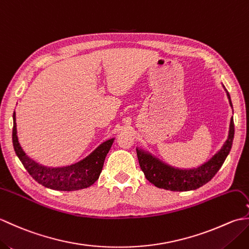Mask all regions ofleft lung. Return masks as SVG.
I'll return each instance as SVG.
<instances>
[{"label":"left lung","mask_w":249,"mask_h":249,"mask_svg":"<svg viewBox=\"0 0 249 249\" xmlns=\"http://www.w3.org/2000/svg\"><path fill=\"white\" fill-rule=\"evenodd\" d=\"M224 87V86H223ZM229 99V104L232 107L230 95L224 87ZM234 137V123L233 116L230 120L228 138L225 141L223 146L220 147L215 154L197 168L181 169L170 166L169 163L162 161L157 156L152 154L151 152L137 146V156H138L139 165L141 170L143 171L146 179L154 184L158 188L174 192H188V190L197 189L204 184L210 182L217 171L223 166L227 156L229 155L232 142Z\"/></svg>","instance_id":"obj_1"}]
</instances>
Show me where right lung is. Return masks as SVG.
<instances>
[{
    "instance_id": "obj_1",
    "label": "right lung",
    "mask_w": 249,
    "mask_h": 249,
    "mask_svg": "<svg viewBox=\"0 0 249 249\" xmlns=\"http://www.w3.org/2000/svg\"><path fill=\"white\" fill-rule=\"evenodd\" d=\"M13 144L16 154L20 161L36 182L54 190L62 192H73L91 186L99 178L103 170L105 158L112 145L115 138H111L100 143L89 154L71 165L63 167H48L37 162L31 158L21 146L16 123V112L13 115Z\"/></svg>"
}]
</instances>
